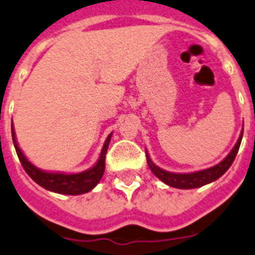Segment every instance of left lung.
Wrapping results in <instances>:
<instances>
[{
  "mask_svg": "<svg viewBox=\"0 0 255 255\" xmlns=\"http://www.w3.org/2000/svg\"><path fill=\"white\" fill-rule=\"evenodd\" d=\"M241 139H243V132H241L240 138L237 140V143L235 144L234 149L230 152L227 157L225 160L219 162L218 165H215L213 167H209L205 170L195 171V173H188V174H175V173H169L166 170H162L158 166L153 164L151 161V158L148 157L147 154V162H148L149 169L152 170V173L156 175L160 180H162L164 183H166L167 186L175 187V188H182V190H191V188H197V187L205 186L208 183H212L214 180L218 179L219 177H222L226 171L230 169V166L234 162L235 157H236L239 148H240Z\"/></svg>",
  "mask_w": 255,
  "mask_h": 255,
  "instance_id": "left-lung-1",
  "label": "left lung"
}]
</instances>
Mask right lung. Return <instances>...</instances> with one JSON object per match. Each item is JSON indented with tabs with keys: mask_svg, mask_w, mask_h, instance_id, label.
<instances>
[{
	"mask_svg": "<svg viewBox=\"0 0 255 255\" xmlns=\"http://www.w3.org/2000/svg\"><path fill=\"white\" fill-rule=\"evenodd\" d=\"M11 134H12V142H14L15 151L18 154L19 160L21 162V166L24 167V170L27 171L32 179L36 182L37 184H40L45 190L53 191L56 193H63V195H81V193H86L91 191L99 183V180L102 179L104 174V169H106V153L108 149V144H110L111 135L104 142L103 149H102L101 157L91 169L86 171L78 174H62V173H47V171H42L40 169H37L36 166L30 164L27 157L24 156L23 152L19 148L18 143H16V138H15L14 128L11 126Z\"/></svg>",
	"mask_w": 255,
	"mask_h": 255,
	"instance_id": "1",
	"label": "right lung"
}]
</instances>
